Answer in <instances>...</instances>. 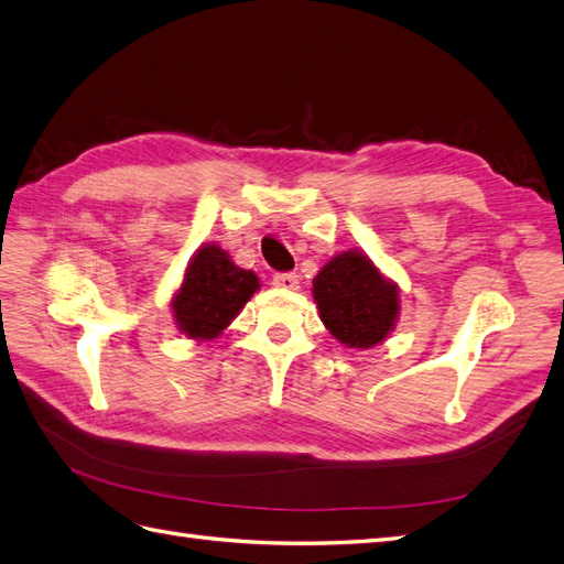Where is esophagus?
<instances>
[{
	"instance_id": "esophagus-1",
	"label": "esophagus",
	"mask_w": 564,
	"mask_h": 564,
	"mask_svg": "<svg viewBox=\"0 0 564 564\" xmlns=\"http://www.w3.org/2000/svg\"><path fill=\"white\" fill-rule=\"evenodd\" d=\"M297 283H300V276H297V273H293V271L273 273V285L283 288V291H297Z\"/></svg>"
}]
</instances>
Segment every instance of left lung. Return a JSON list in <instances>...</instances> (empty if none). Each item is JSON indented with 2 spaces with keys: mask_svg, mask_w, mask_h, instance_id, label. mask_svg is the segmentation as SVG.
<instances>
[{
  "mask_svg": "<svg viewBox=\"0 0 564 564\" xmlns=\"http://www.w3.org/2000/svg\"><path fill=\"white\" fill-rule=\"evenodd\" d=\"M312 293L326 329L348 348L384 341L399 314L397 288L360 252L334 257L317 273Z\"/></svg>",
  "mask_w": 564,
  "mask_h": 564,
  "instance_id": "1",
  "label": "left lung"
}]
</instances>
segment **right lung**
Segmentation results:
<instances>
[{
  "label": "right lung",
  "mask_w": 564,
  "mask_h": 564,
  "mask_svg": "<svg viewBox=\"0 0 564 564\" xmlns=\"http://www.w3.org/2000/svg\"><path fill=\"white\" fill-rule=\"evenodd\" d=\"M259 288L252 271L238 269L216 245H206L189 261L173 300L175 319L189 338H214L235 319Z\"/></svg>",
  "instance_id": "1"
}]
</instances>
